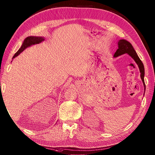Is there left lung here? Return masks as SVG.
<instances>
[{
    "label": "left lung",
    "mask_w": 155,
    "mask_h": 155,
    "mask_svg": "<svg viewBox=\"0 0 155 155\" xmlns=\"http://www.w3.org/2000/svg\"><path fill=\"white\" fill-rule=\"evenodd\" d=\"M118 48L117 49L116 52L114 53V57H117L120 55L127 53L134 59V61L136 62V63L138 64V66H139V70L140 72V78L141 79H142V81L143 82L144 90H145V84H144V65L142 61H140L139 57H138L137 52L135 51H134L132 45H131L130 42H128L127 41L122 39V40H120L118 41Z\"/></svg>",
    "instance_id": "obj_1"
}]
</instances>
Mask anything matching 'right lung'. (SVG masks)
Wrapping results in <instances>:
<instances>
[{
	"mask_svg": "<svg viewBox=\"0 0 155 155\" xmlns=\"http://www.w3.org/2000/svg\"><path fill=\"white\" fill-rule=\"evenodd\" d=\"M42 41H44V38H42V37H28L27 38H26L25 39L24 42H23L22 45L21 46V47L19 48V50L16 52L15 54L13 56V58H14L15 57H17V56L22 52L23 51L25 50L26 48H27L29 46H31L32 45H35V44H38L40 43L41 42H42Z\"/></svg>",
	"mask_w": 155,
	"mask_h": 155,
	"instance_id": "1",
	"label": "right lung"
}]
</instances>
